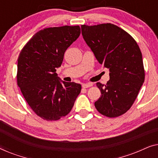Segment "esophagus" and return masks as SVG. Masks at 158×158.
<instances>
[{"mask_svg": "<svg viewBox=\"0 0 158 158\" xmlns=\"http://www.w3.org/2000/svg\"><path fill=\"white\" fill-rule=\"evenodd\" d=\"M93 85V83H83L82 84V87L84 88H89V87H91Z\"/></svg>", "mask_w": 158, "mask_h": 158, "instance_id": "1", "label": "esophagus"}]
</instances>
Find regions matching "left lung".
<instances>
[{"mask_svg":"<svg viewBox=\"0 0 158 158\" xmlns=\"http://www.w3.org/2000/svg\"><path fill=\"white\" fill-rule=\"evenodd\" d=\"M81 30L96 60L109 70L107 83H96L101 96L95 107L108 117L122 115L132 106L144 81L139 47L132 36L111 23L82 25Z\"/></svg>","mask_w":158,"mask_h":158,"instance_id":"obj_1","label":"left lung"}]
</instances>
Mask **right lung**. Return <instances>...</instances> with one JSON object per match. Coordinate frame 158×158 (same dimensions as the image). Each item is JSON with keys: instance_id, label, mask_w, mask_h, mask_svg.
Segmentation results:
<instances>
[{"instance_id": "add662e5", "label": "right lung", "mask_w": 158, "mask_h": 158, "mask_svg": "<svg viewBox=\"0 0 158 158\" xmlns=\"http://www.w3.org/2000/svg\"><path fill=\"white\" fill-rule=\"evenodd\" d=\"M81 34L79 26L47 28L23 47L18 59L17 83L36 115L56 121L70 113L81 90V84L57 76L66 49Z\"/></svg>"}]
</instances>
